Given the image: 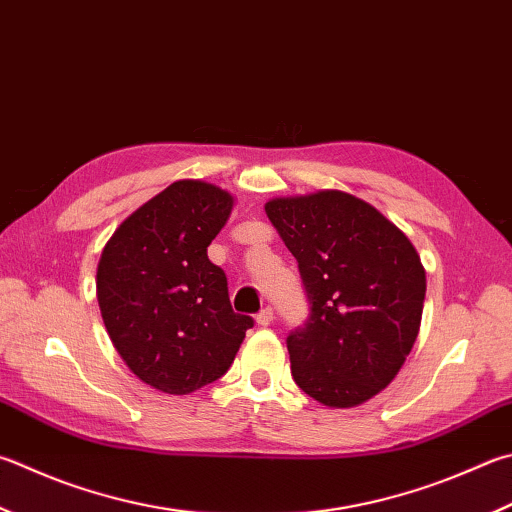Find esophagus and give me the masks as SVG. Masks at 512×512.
Here are the masks:
<instances>
[{"label": "esophagus", "instance_id": "esophagus-1", "mask_svg": "<svg viewBox=\"0 0 512 512\" xmlns=\"http://www.w3.org/2000/svg\"><path fill=\"white\" fill-rule=\"evenodd\" d=\"M271 322H273V309L271 306H264V309L257 313V324L259 327H268Z\"/></svg>", "mask_w": 512, "mask_h": 512}]
</instances>
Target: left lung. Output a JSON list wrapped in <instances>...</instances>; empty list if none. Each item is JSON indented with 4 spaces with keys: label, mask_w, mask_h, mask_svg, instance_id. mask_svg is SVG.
I'll return each instance as SVG.
<instances>
[{
    "label": "left lung",
    "mask_w": 512,
    "mask_h": 512,
    "mask_svg": "<svg viewBox=\"0 0 512 512\" xmlns=\"http://www.w3.org/2000/svg\"><path fill=\"white\" fill-rule=\"evenodd\" d=\"M266 215L300 268L309 318L288 333L297 387L329 407L392 383L421 327L425 271L392 221L347 192L273 199Z\"/></svg>",
    "instance_id": "8db88e82"
}]
</instances>
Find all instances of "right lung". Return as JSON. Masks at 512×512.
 <instances>
[{"label": "right lung", "instance_id": "1", "mask_svg": "<svg viewBox=\"0 0 512 512\" xmlns=\"http://www.w3.org/2000/svg\"><path fill=\"white\" fill-rule=\"evenodd\" d=\"M232 197L176 181L127 217L102 250V320L127 367L165 394H190L230 369L255 320L235 313L226 273L208 259Z\"/></svg>", "mask_w": 512, "mask_h": 512}]
</instances>
